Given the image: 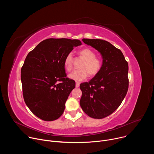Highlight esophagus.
Segmentation results:
<instances>
[{
    "label": "esophagus",
    "instance_id": "esophagus-1",
    "mask_svg": "<svg viewBox=\"0 0 154 154\" xmlns=\"http://www.w3.org/2000/svg\"><path fill=\"white\" fill-rule=\"evenodd\" d=\"M79 86H80V83H78V82H77L76 84H75V87H76V88H78V87H79Z\"/></svg>",
    "mask_w": 154,
    "mask_h": 154
}]
</instances>
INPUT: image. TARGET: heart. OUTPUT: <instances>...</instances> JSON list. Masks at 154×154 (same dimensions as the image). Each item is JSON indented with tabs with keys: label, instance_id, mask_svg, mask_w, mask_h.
Segmentation results:
<instances>
[{
	"label": "heart",
	"instance_id": "1",
	"mask_svg": "<svg viewBox=\"0 0 154 154\" xmlns=\"http://www.w3.org/2000/svg\"><path fill=\"white\" fill-rule=\"evenodd\" d=\"M80 55L85 60L80 65V69L72 72L69 77L77 82H81L89 75L91 77L97 75L102 70L103 63L101 59L96 57V54L89 48H84L79 51ZM65 69L69 72L73 68V56L68 54L64 60Z\"/></svg>",
	"mask_w": 154,
	"mask_h": 154
}]
</instances>
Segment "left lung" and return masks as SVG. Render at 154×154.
<instances>
[{
    "label": "left lung",
    "mask_w": 154,
    "mask_h": 154,
    "mask_svg": "<svg viewBox=\"0 0 154 154\" xmlns=\"http://www.w3.org/2000/svg\"><path fill=\"white\" fill-rule=\"evenodd\" d=\"M97 50L103 58L101 71L89 82L80 84V104L90 117L102 119L121 104L128 88V65L122 52L109 42L99 39H82Z\"/></svg>",
    "instance_id": "8db88e82"
}]
</instances>
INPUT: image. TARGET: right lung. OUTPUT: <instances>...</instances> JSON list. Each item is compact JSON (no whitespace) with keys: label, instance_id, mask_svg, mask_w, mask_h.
Wrapping results in <instances>:
<instances>
[{"label":"right lung","instance_id":"obj_1","mask_svg":"<svg viewBox=\"0 0 154 154\" xmlns=\"http://www.w3.org/2000/svg\"><path fill=\"white\" fill-rule=\"evenodd\" d=\"M82 45L78 39L49 38L30 51L21 68L23 97L30 111L46 121L59 118L65 103L75 86L66 77L64 60L74 46Z\"/></svg>","mask_w":154,"mask_h":154}]
</instances>
